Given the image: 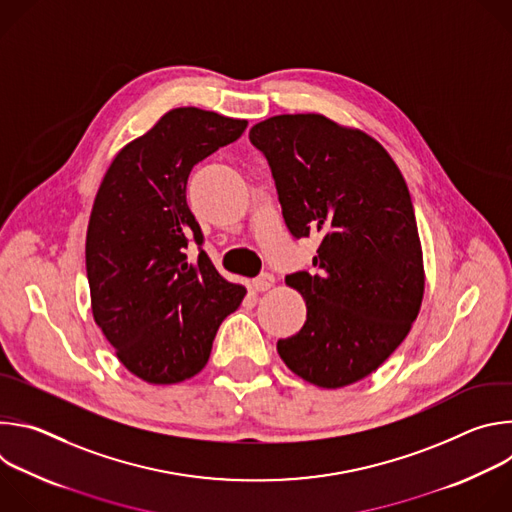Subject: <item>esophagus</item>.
Here are the masks:
<instances>
[{
	"mask_svg": "<svg viewBox=\"0 0 512 512\" xmlns=\"http://www.w3.org/2000/svg\"><path fill=\"white\" fill-rule=\"evenodd\" d=\"M273 283H275V277H273L271 273H261L259 277L253 279V287H255L257 291H267Z\"/></svg>",
	"mask_w": 512,
	"mask_h": 512,
	"instance_id": "1",
	"label": "esophagus"
}]
</instances>
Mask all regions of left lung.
Here are the masks:
<instances>
[{"label": "left lung", "mask_w": 512, "mask_h": 512, "mask_svg": "<svg viewBox=\"0 0 512 512\" xmlns=\"http://www.w3.org/2000/svg\"><path fill=\"white\" fill-rule=\"evenodd\" d=\"M249 139L275 180L296 239L318 237L312 273L285 283L306 300V324L277 340L304 381L340 389L377 371L405 340L423 298V257L407 184L371 135L324 115H277Z\"/></svg>", "instance_id": "obj_1"}]
</instances>
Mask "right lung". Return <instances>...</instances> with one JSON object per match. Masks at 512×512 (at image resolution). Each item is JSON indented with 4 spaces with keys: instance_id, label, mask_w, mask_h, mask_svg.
<instances>
[{
    "instance_id": "right-lung-1",
    "label": "right lung",
    "mask_w": 512,
    "mask_h": 512,
    "mask_svg": "<svg viewBox=\"0 0 512 512\" xmlns=\"http://www.w3.org/2000/svg\"><path fill=\"white\" fill-rule=\"evenodd\" d=\"M245 127V119L172 109L125 145L99 186L85 247L93 316L123 367L145 383L200 373L218 326L247 294L214 269L186 202L192 168Z\"/></svg>"
}]
</instances>
